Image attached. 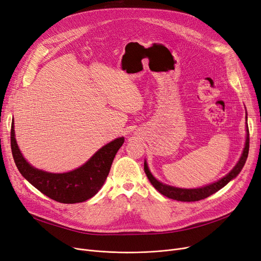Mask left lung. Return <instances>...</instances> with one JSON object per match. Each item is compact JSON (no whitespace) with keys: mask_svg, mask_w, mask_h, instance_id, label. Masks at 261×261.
<instances>
[{"mask_svg":"<svg viewBox=\"0 0 261 261\" xmlns=\"http://www.w3.org/2000/svg\"><path fill=\"white\" fill-rule=\"evenodd\" d=\"M246 141H245V146L242 152V156H241L239 162L236 165V167L231 170L226 176L223 178H220L219 180L213 182V184L206 185L204 187L201 188H195V189H185V188H177V187H173L163 184V182L157 180L155 177L152 176L150 173L147 162H144V171L146 173V176L148 177L149 181L151 182V185L155 187L161 195L166 196L170 199L173 200H177V201H182V202H194V201H199L202 199H205L210 197L211 195L215 194L216 191L225 187L228 182L237 177V175L241 172V170L243 169L247 156H248V149H249V132L248 129H246Z\"/></svg>","mask_w":261,"mask_h":261,"instance_id":"1","label":"left lung"}]
</instances>
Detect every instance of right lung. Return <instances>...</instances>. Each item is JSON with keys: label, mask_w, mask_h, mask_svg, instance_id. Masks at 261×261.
<instances>
[{"label": "right lung", "mask_w": 261, "mask_h": 261, "mask_svg": "<svg viewBox=\"0 0 261 261\" xmlns=\"http://www.w3.org/2000/svg\"><path fill=\"white\" fill-rule=\"evenodd\" d=\"M124 142L118 138L100 148L85 165L66 173H49L33 168L23 158L15 138L14 120L11 146L16 166L21 175L42 194L60 203H80L92 198L103 186L113 160Z\"/></svg>", "instance_id": "1"}]
</instances>
